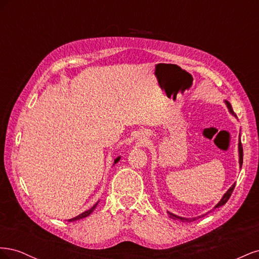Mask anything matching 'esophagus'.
<instances>
[{"label": "esophagus", "instance_id": "34e87169", "mask_svg": "<svg viewBox=\"0 0 259 259\" xmlns=\"http://www.w3.org/2000/svg\"><path fill=\"white\" fill-rule=\"evenodd\" d=\"M138 144H139V146H144L145 145V143H146V138H143V137H140V138H138Z\"/></svg>", "mask_w": 259, "mask_h": 259}]
</instances>
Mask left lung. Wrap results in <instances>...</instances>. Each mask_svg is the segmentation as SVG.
<instances>
[{
  "label": "left lung",
  "instance_id": "left-lung-1",
  "mask_svg": "<svg viewBox=\"0 0 259 259\" xmlns=\"http://www.w3.org/2000/svg\"><path fill=\"white\" fill-rule=\"evenodd\" d=\"M226 105H227V107H228V109H229V112H230L232 115L237 116V115H236V113H234V112H233V110H232V107H231L230 103H228V101H226ZM239 163H240V167H241V166H242V163H243V148H242L241 140H239ZM234 187H236V184H233V185L229 188L228 191H227V192L224 194V197L222 198V200L217 203L216 206H215L214 208H216V207H221V206H223L224 204H226L227 201H228V200H229V198L231 197V193H232V191H233V189H234ZM208 213H209V211H208ZM168 215H169V217H170V218L179 219L180 222H193V221H195V219H199V218H201V217H203V216H205L206 214H204V215H201V216H198V217H194V218H185V217H180V216H177V215H175V214H173V213H170V211H168Z\"/></svg>",
  "mask_w": 259,
  "mask_h": 259
}]
</instances>
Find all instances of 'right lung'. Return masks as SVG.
I'll return each instance as SVG.
<instances>
[{
  "label": "right lung",
  "mask_w": 259,
  "mask_h": 259,
  "mask_svg": "<svg viewBox=\"0 0 259 259\" xmlns=\"http://www.w3.org/2000/svg\"><path fill=\"white\" fill-rule=\"evenodd\" d=\"M120 161V156H117V158L114 160V164L115 163H117ZM98 203H99V201L96 203V204H94L90 209H88V210H85V211H83L82 214H80V215H77V216H75V217H73V218H71V219H68V222H70V223H72V222H75V221H79V219H82V218H85V217H88L89 215H91L92 213H93V210L96 208V206L98 205Z\"/></svg>",
  "instance_id": "add662e5"
}]
</instances>
